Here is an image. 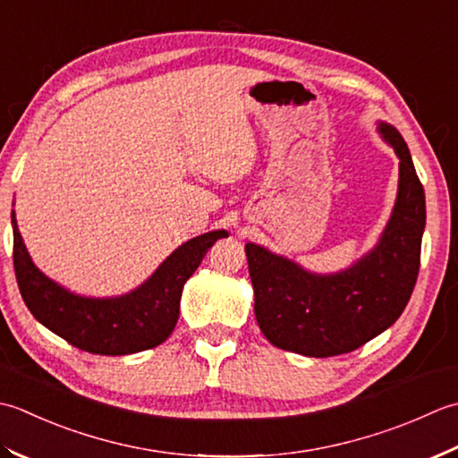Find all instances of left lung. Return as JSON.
<instances>
[{
	"label": "left lung",
	"instance_id": "8db88e82",
	"mask_svg": "<svg viewBox=\"0 0 458 458\" xmlns=\"http://www.w3.org/2000/svg\"><path fill=\"white\" fill-rule=\"evenodd\" d=\"M379 132L399 157L395 208L377 245L332 275L308 273L293 260L247 242L259 328L273 346L310 358L358 350L394 324L411 298L421 263L425 191L405 140Z\"/></svg>",
	"mask_w": 458,
	"mask_h": 458
}]
</instances>
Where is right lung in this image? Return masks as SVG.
<instances>
[{"instance_id": "right-lung-1", "label": "right lung", "mask_w": 458, "mask_h": 458, "mask_svg": "<svg viewBox=\"0 0 458 458\" xmlns=\"http://www.w3.org/2000/svg\"><path fill=\"white\" fill-rule=\"evenodd\" d=\"M13 267L23 302L45 328L71 346L100 356H126L160 346L180 318L182 291L213 242L227 231H209L177 247L136 291L116 298H89L45 276L23 245L12 211Z\"/></svg>"}]
</instances>
